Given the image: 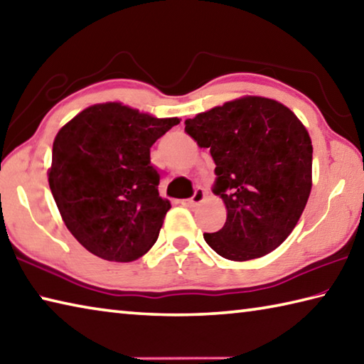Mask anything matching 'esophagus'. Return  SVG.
I'll use <instances>...</instances> for the list:
<instances>
[{
	"instance_id": "esophagus-1",
	"label": "esophagus",
	"mask_w": 364,
	"mask_h": 364,
	"mask_svg": "<svg viewBox=\"0 0 364 364\" xmlns=\"http://www.w3.org/2000/svg\"><path fill=\"white\" fill-rule=\"evenodd\" d=\"M203 197H205V191H203L202 188H197V189L194 191L193 197H191V199H188L186 203H188V205H197V203H200V202L203 200Z\"/></svg>"
}]
</instances>
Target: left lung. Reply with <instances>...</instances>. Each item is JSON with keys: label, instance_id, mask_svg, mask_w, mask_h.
Returning <instances> with one entry per match:
<instances>
[{"label": "left lung", "instance_id": "left-lung-1", "mask_svg": "<svg viewBox=\"0 0 364 364\" xmlns=\"http://www.w3.org/2000/svg\"><path fill=\"white\" fill-rule=\"evenodd\" d=\"M184 124L210 149L213 193L228 208L224 226L205 232V242L230 261L256 259L280 247L312 189L314 149L302 122L279 102L242 97Z\"/></svg>", "mask_w": 364, "mask_h": 364}]
</instances>
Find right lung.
Masks as SVG:
<instances>
[{"label": "right lung", "instance_id": "obj_1", "mask_svg": "<svg viewBox=\"0 0 364 364\" xmlns=\"http://www.w3.org/2000/svg\"><path fill=\"white\" fill-rule=\"evenodd\" d=\"M176 124L102 103L58 130L49 186L65 226L92 255L130 262L156 243L170 202L159 196L149 149Z\"/></svg>", "mask_w": 364, "mask_h": 364}]
</instances>
